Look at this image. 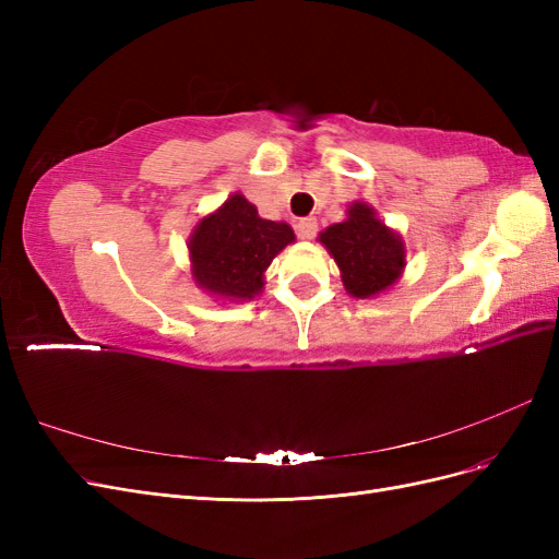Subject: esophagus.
I'll return each instance as SVG.
<instances>
[{
  "mask_svg": "<svg viewBox=\"0 0 559 559\" xmlns=\"http://www.w3.org/2000/svg\"><path fill=\"white\" fill-rule=\"evenodd\" d=\"M296 233H298V238H302V240H312L317 235V218L314 216L300 218V222L296 224Z\"/></svg>",
  "mask_w": 559,
  "mask_h": 559,
  "instance_id": "obj_1",
  "label": "esophagus"
}]
</instances>
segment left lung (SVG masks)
Here are the masks:
<instances>
[{
  "mask_svg": "<svg viewBox=\"0 0 559 559\" xmlns=\"http://www.w3.org/2000/svg\"><path fill=\"white\" fill-rule=\"evenodd\" d=\"M343 273L345 289L354 298H370L392 286L405 265V249L366 202H354L343 224L319 235Z\"/></svg>",
  "mask_w": 559,
  "mask_h": 559,
  "instance_id": "obj_1",
  "label": "left lung"
}]
</instances>
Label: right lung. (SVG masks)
<instances>
[{"label":"right lung","mask_w":559,"mask_h":559,"mask_svg":"<svg viewBox=\"0 0 559 559\" xmlns=\"http://www.w3.org/2000/svg\"><path fill=\"white\" fill-rule=\"evenodd\" d=\"M289 242L292 226L261 218L245 195L235 193L191 235L193 277L212 294L253 298L263 289L265 267Z\"/></svg>","instance_id":"right-lung-1"}]
</instances>
